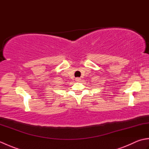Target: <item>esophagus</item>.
<instances>
[{
    "label": "esophagus",
    "instance_id": "1",
    "mask_svg": "<svg viewBox=\"0 0 149 149\" xmlns=\"http://www.w3.org/2000/svg\"><path fill=\"white\" fill-rule=\"evenodd\" d=\"M81 78H79V77H77V78H75V81H76L77 82H80V81H81Z\"/></svg>",
    "mask_w": 149,
    "mask_h": 149
}]
</instances>
